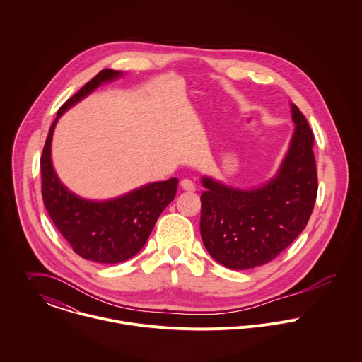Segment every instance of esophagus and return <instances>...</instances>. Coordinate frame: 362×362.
I'll use <instances>...</instances> for the list:
<instances>
[{
	"instance_id": "1",
	"label": "esophagus",
	"mask_w": 362,
	"mask_h": 362,
	"mask_svg": "<svg viewBox=\"0 0 362 362\" xmlns=\"http://www.w3.org/2000/svg\"><path fill=\"white\" fill-rule=\"evenodd\" d=\"M180 186H182V189L186 190V192H194V190H196V185H194L190 179H183V180L180 182Z\"/></svg>"
}]
</instances>
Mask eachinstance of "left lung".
<instances>
[{"instance_id": "8db88e82", "label": "left lung", "mask_w": 362, "mask_h": 362, "mask_svg": "<svg viewBox=\"0 0 362 362\" xmlns=\"http://www.w3.org/2000/svg\"><path fill=\"white\" fill-rule=\"evenodd\" d=\"M295 124L288 151L269 182L253 189L203 176L200 233L211 257L232 270L263 266L305 229L317 193L313 133L291 103Z\"/></svg>"}]
</instances>
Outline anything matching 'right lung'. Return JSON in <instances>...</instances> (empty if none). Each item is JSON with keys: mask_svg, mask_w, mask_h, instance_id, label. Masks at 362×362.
Returning <instances> with one entry per match:
<instances>
[{"mask_svg": "<svg viewBox=\"0 0 362 362\" xmlns=\"http://www.w3.org/2000/svg\"><path fill=\"white\" fill-rule=\"evenodd\" d=\"M122 75L102 70L59 109L40 159L42 196L52 221L78 256L103 264L126 262L143 249L156 219L175 199L179 183L172 177L96 202L74 194L60 182L52 162V139L59 119L98 86Z\"/></svg>", "mask_w": 362, "mask_h": 362, "instance_id": "right-lung-1", "label": "right lung"}]
</instances>
